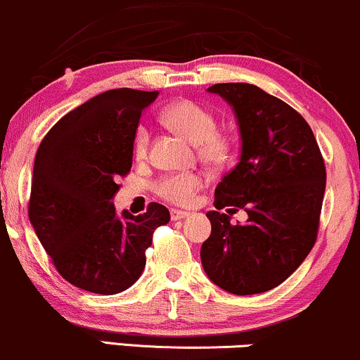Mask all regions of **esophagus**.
Masks as SVG:
<instances>
[{
	"mask_svg": "<svg viewBox=\"0 0 360 360\" xmlns=\"http://www.w3.org/2000/svg\"><path fill=\"white\" fill-rule=\"evenodd\" d=\"M186 216H189L188 211H179V210H171V219L172 221H179V219H184Z\"/></svg>",
	"mask_w": 360,
	"mask_h": 360,
	"instance_id": "34e87169",
	"label": "esophagus"
}]
</instances>
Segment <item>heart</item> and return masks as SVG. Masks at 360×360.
Segmentation results:
<instances>
[{"mask_svg":"<svg viewBox=\"0 0 360 360\" xmlns=\"http://www.w3.org/2000/svg\"><path fill=\"white\" fill-rule=\"evenodd\" d=\"M162 120L167 127L191 141L201 161L211 166H224L233 154L231 134L216 129V115L213 110L194 101H179L171 103L162 112ZM150 134L146 125L136 131L134 136V155L144 159L149 150ZM205 184V177L199 172L184 171L159 177L154 184V191L164 201L177 206L191 205L196 193Z\"/></svg>","mask_w":360,"mask_h":360,"instance_id":"heart-1","label":"heart"}]
</instances>
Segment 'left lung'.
<instances>
[{
  "label": "left lung",
  "mask_w": 360,
  "mask_h": 360,
  "mask_svg": "<svg viewBox=\"0 0 360 360\" xmlns=\"http://www.w3.org/2000/svg\"><path fill=\"white\" fill-rule=\"evenodd\" d=\"M207 90L235 109L241 155L214 189L216 211L206 213L211 235L201 246L202 268L235 295L268 292L302 265L317 241L326 162L310 125L288 103L251 84ZM228 205L249 213L246 225H231L219 213Z\"/></svg>",
  "instance_id": "8db88e82"
}]
</instances>
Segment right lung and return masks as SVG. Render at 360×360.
<instances>
[{"label":"right lung","mask_w":360,"mask_h":360,"mask_svg":"<svg viewBox=\"0 0 360 360\" xmlns=\"http://www.w3.org/2000/svg\"><path fill=\"white\" fill-rule=\"evenodd\" d=\"M158 92L114 89L68 112L43 137L33 167L28 216L56 271L68 283L115 295L137 281L166 206L115 213L110 199L131 172L142 110Z\"/></svg>","instance_id":"right-lung-1"}]
</instances>
